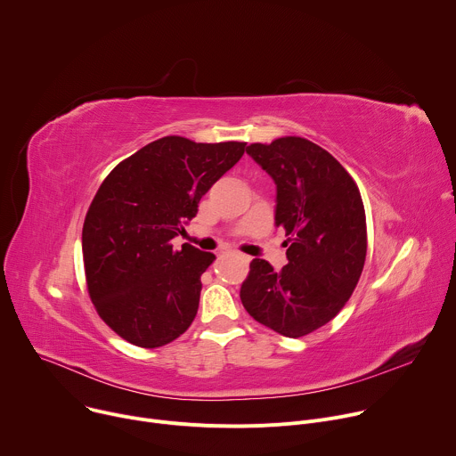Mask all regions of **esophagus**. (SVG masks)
Here are the masks:
<instances>
[{
  "instance_id": "obj_1",
  "label": "esophagus",
  "mask_w": 456,
  "mask_h": 456,
  "mask_svg": "<svg viewBox=\"0 0 456 456\" xmlns=\"http://www.w3.org/2000/svg\"><path fill=\"white\" fill-rule=\"evenodd\" d=\"M238 259H241L243 264H248V262H250V256H247V254H238Z\"/></svg>"
}]
</instances>
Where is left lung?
<instances>
[{"mask_svg": "<svg viewBox=\"0 0 456 456\" xmlns=\"http://www.w3.org/2000/svg\"><path fill=\"white\" fill-rule=\"evenodd\" d=\"M247 153L276 182V227L285 231L281 271L254 257L240 289L245 310L285 338L332 321L354 294L366 259V215L350 173L303 137L256 142Z\"/></svg>", "mask_w": 456, "mask_h": 456, "instance_id": "1", "label": "left lung"}]
</instances>
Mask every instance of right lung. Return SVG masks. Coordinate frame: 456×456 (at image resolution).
Returning a JSON list of instances; mask_svg holds the SVG:
<instances>
[{
  "label": "right lung",
  "instance_id": "1",
  "mask_svg": "<svg viewBox=\"0 0 456 456\" xmlns=\"http://www.w3.org/2000/svg\"><path fill=\"white\" fill-rule=\"evenodd\" d=\"M245 144L162 137L101 183L83 225L86 287L99 317L124 341L159 348L191 327L215 254L189 243L176 250L171 240Z\"/></svg>",
  "mask_w": 456,
  "mask_h": 456
}]
</instances>
